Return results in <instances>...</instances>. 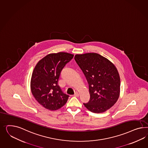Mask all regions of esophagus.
<instances>
[{
	"mask_svg": "<svg viewBox=\"0 0 148 148\" xmlns=\"http://www.w3.org/2000/svg\"><path fill=\"white\" fill-rule=\"evenodd\" d=\"M74 96H76V97H78L79 96V93H78V92H76L75 94H74Z\"/></svg>",
	"mask_w": 148,
	"mask_h": 148,
	"instance_id": "esophagus-1",
	"label": "esophagus"
}]
</instances>
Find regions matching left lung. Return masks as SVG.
<instances>
[{
  "mask_svg": "<svg viewBox=\"0 0 148 148\" xmlns=\"http://www.w3.org/2000/svg\"><path fill=\"white\" fill-rule=\"evenodd\" d=\"M75 59L89 84L90 101L83 104L94 113L109 109L120 92V77L114 64L96 53L76 55Z\"/></svg>",
  "mask_w": 148,
  "mask_h": 148,
  "instance_id": "8db88e82",
  "label": "left lung"
}]
</instances>
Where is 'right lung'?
<instances>
[{
    "label": "right lung",
    "mask_w": 148,
    "mask_h": 148,
    "mask_svg": "<svg viewBox=\"0 0 148 148\" xmlns=\"http://www.w3.org/2000/svg\"><path fill=\"white\" fill-rule=\"evenodd\" d=\"M73 56L66 52L51 53L40 60L34 69L31 80V92L45 109L58 110L67 102L69 96L63 93L58 83L61 71Z\"/></svg>",
    "instance_id": "add662e5"
}]
</instances>
